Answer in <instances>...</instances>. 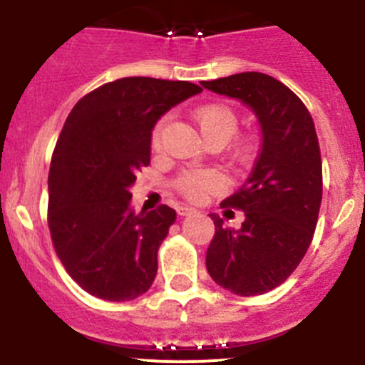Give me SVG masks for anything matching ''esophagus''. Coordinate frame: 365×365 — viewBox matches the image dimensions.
<instances>
[{
  "mask_svg": "<svg viewBox=\"0 0 365 365\" xmlns=\"http://www.w3.org/2000/svg\"><path fill=\"white\" fill-rule=\"evenodd\" d=\"M178 213H180V215H182V217H187V215H194V213H197V210L189 208V206H180Z\"/></svg>",
  "mask_w": 365,
  "mask_h": 365,
  "instance_id": "esophagus-1",
  "label": "esophagus"
}]
</instances>
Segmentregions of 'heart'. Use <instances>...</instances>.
I'll return each mask as SVG.
<instances>
[{"label": "heart", "instance_id": "1", "mask_svg": "<svg viewBox=\"0 0 365 365\" xmlns=\"http://www.w3.org/2000/svg\"><path fill=\"white\" fill-rule=\"evenodd\" d=\"M194 120H196L197 127H200L201 135L205 138L206 143H220L226 145L227 141L235 138L238 132V114L235 113L233 108L226 104H206L197 108L194 111ZM168 118H160L155 123L152 132V145L159 146L162 132H164ZM252 139H242L235 146V159L240 162H247L254 155ZM226 180L215 169H200V171H183L178 178L175 180V187L190 201L203 200L206 194L217 192V190L224 189Z\"/></svg>", "mask_w": 365, "mask_h": 365}]
</instances>
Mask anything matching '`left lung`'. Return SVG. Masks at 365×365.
I'll return each instance as SVG.
<instances>
[{
    "label": "left lung",
    "mask_w": 365,
    "mask_h": 365,
    "mask_svg": "<svg viewBox=\"0 0 365 365\" xmlns=\"http://www.w3.org/2000/svg\"><path fill=\"white\" fill-rule=\"evenodd\" d=\"M201 84L247 106L261 127L252 173L220 203L226 213L242 210L245 219L240 230H231L210 215L215 235L206 270L235 295H263L293 274L314 235L323 192L314 121L304 102L267 73L242 72Z\"/></svg>",
    "instance_id": "1"
}]
</instances>
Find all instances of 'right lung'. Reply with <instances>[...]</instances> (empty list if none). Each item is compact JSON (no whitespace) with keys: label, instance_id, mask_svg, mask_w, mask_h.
Wrapping results in <instances>:
<instances>
[{"label":"right lung","instance_id":"obj_1","mask_svg":"<svg viewBox=\"0 0 365 365\" xmlns=\"http://www.w3.org/2000/svg\"><path fill=\"white\" fill-rule=\"evenodd\" d=\"M189 81L123 77L84 95L65 121L49 169V231L70 277L109 302L141 297L176 212L135 213L130 187L150 164L162 114L201 93Z\"/></svg>","mask_w":365,"mask_h":365}]
</instances>
